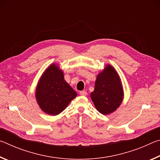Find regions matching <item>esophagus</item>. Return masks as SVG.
Listing matches in <instances>:
<instances>
[{
  "label": "esophagus",
  "instance_id": "34e87169",
  "mask_svg": "<svg viewBox=\"0 0 160 160\" xmlns=\"http://www.w3.org/2000/svg\"><path fill=\"white\" fill-rule=\"evenodd\" d=\"M80 95H82V96H85L86 94H87V92L86 91H80Z\"/></svg>",
  "mask_w": 160,
  "mask_h": 160
}]
</instances>
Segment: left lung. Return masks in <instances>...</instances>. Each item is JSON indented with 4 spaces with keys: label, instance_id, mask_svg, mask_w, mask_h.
<instances>
[{
    "label": "left lung",
    "instance_id": "obj_1",
    "mask_svg": "<svg viewBox=\"0 0 160 160\" xmlns=\"http://www.w3.org/2000/svg\"><path fill=\"white\" fill-rule=\"evenodd\" d=\"M90 97L97 111L104 115L113 113L120 106L123 99V86L112 66L107 65L97 75Z\"/></svg>",
    "mask_w": 160,
    "mask_h": 160
}]
</instances>
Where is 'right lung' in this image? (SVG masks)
<instances>
[{
	"instance_id": "right-lung-1",
	"label": "right lung",
	"mask_w": 160,
	"mask_h": 160,
	"mask_svg": "<svg viewBox=\"0 0 160 160\" xmlns=\"http://www.w3.org/2000/svg\"><path fill=\"white\" fill-rule=\"evenodd\" d=\"M35 96L43 112L56 116L66 109L77 92L64 80L63 71L53 63L40 78Z\"/></svg>"
}]
</instances>
